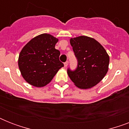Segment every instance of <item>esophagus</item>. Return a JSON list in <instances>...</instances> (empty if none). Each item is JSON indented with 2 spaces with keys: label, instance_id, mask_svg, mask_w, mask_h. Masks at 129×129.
Returning <instances> with one entry per match:
<instances>
[{
  "label": "esophagus",
  "instance_id": "34e87169",
  "mask_svg": "<svg viewBox=\"0 0 129 129\" xmlns=\"http://www.w3.org/2000/svg\"><path fill=\"white\" fill-rule=\"evenodd\" d=\"M68 63H69V62L68 61H67L66 62L64 63V67H65V68H66V67L68 66Z\"/></svg>",
  "mask_w": 129,
  "mask_h": 129
}]
</instances>
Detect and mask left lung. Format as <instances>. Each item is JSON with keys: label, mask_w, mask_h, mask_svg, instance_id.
<instances>
[{"label": "left lung", "mask_w": 129, "mask_h": 129, "mask_svg": "<svg viewBox=\"0 0 129 129\" xmlns=\"http://www.w3.org/2000/svg\"><path fill=\"white\" fill-rule=\"evenodd\" d=\"M70 44L78 59L76 70H68L75 86L88 89L98 84L108 72L110 58L102 45L87 36L71 38Z\"/></svg>", "instance_id": "obj_1"}]
</instances>
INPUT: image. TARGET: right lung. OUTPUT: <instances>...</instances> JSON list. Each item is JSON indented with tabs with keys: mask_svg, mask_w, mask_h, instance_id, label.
Here are the masks:
<instances>
[{
	"mask_svg": "<svg viewBox=\"0 0 129 129\" xmlns=\"http://www.w3.org/2000/svg\"><path fill=\"white\" fill-rule=\"evenodd\" d=\"M58 39L47 33L35 37L23 47L18 65L21 74L29 84L41 88L52 80L63 63L59 59V51L55 48Z\"/></svg>",
	"mask_w": 129,
	"mask_h": 129,
	"instance_id": "add662e5",
	"label": "right lung"
}]
</instances>
